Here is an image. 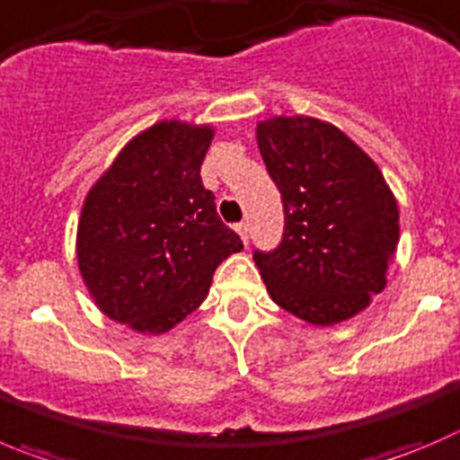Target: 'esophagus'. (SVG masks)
Segmentation results:
<instances>
[{
	"instance_id": "obj_1",
	"label": "esophagus",
	"mask_w": 460,
	"mask_h": 460,
	"mask_svg": "<svg viewBox=\"0 0 460 460\" xmlns=\"http://www.w3.org/2000/svg\"><path fill=\"white\" fill-rule=\"evenodd\" d=\"M237 233H239V237H242V242L248 243V223L246 221L237 223Z\"/></svg>"
}]
</instances>
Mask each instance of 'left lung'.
I'll return each instance as SVG.
<instances>
[{
	"instance_id": "8db88e82",
	"label": "left lung",
	"mask_w": 460,
	"mask_h": 460,
	"mask_svg": "<svg viewBox=\"0 0 460 460\" xmlns=\"http://www.w3.org/2000/svg\"><path fill=\"white\" fill-rule=\"evenodd\" d=\"M257 144L284 209L282 242L252 252L270 298L314 325L354 316L386 287L400 239L382 172L339 128L312 117L264 121Z\"/></svg>"
}]
</instances>
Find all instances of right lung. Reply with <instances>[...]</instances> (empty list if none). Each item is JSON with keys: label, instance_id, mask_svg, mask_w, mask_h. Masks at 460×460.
I'll use <instances>...</instances> for the list:
<instances>
[{"label": "right lung", "instance_id": "add662e5", "mask_svg": "<svg viewBox=\"0 0 460 460\" xmlns=\"http://www.w3.org/2000/svg\"><path fill=\"white\" fill-rule=\"evenodd\" d=\"M212 128L160 121L133 139L87 194L78 269L112 321L160 334L194 312L217 266L242 251L200 181Z\"/></svg>", "mask_w": 460, "mask_h": 460}]
</instances>
